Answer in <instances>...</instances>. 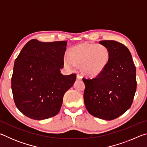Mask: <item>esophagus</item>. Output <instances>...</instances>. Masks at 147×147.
Here are the masks:
<instances>
[{
    "label": "esophagus",
    "instance_id": "34e87169",
    "mask_svg": "<svg viewBox=\"0 0 147 147\" xmlns=\"http://www.w3.org/2000/svg\"><path fill=\"white\" fill-rule=\"evenodd\" d=\"M76 78H77V80H82V76L80 74H77Z\"/></svg>",
    "mask_w": 147,
    "mask_h": 147
}]
</instances>
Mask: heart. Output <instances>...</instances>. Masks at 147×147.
Wrapping results in <instances>:
<instances>
[{
  "label": "heart",
  "mask_w": 147,
  "mask_h": 147,
  "mask_svg": "<svg viewBox=\"0 0 147 147\" xmlns=\"http://www.w3.org/2000/svg\"><path fill=\"white\" fill-rule=\"evenodd\" d=\"M110 59L109 49L103 45L84 43L73 47L69 56L63 58L65 65L74 69L80 65L82 73L88 76L94 77L105 70Z\"/></svg>",
  "instance_id": "heart-1"
}]
</instances>
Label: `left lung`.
Here are the masks:
<instances>
[{
    "mask_svg": "<svg viewBox=\"0 0 147 147\" xmlns=\"http://www.w3.org/2000/svg\"><path fill=\"white\" fill-rule=\"evenodd\" d=\"M110 51V59L95 78H83L84 104L91 115L113 120L130 108L137 87L136 69L128 49L113 40L100 41Z\"/></svg>",
    "mask_w": 147,
    "mask_h": 147,
    "instance_id": "obj_1",
    "label": "left lung"
}]
</instances>
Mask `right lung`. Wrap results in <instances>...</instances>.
I'll return each mask as SVG.
<instances>
[{
	"instance_id": "right-lung-1",
	"label": "right lung",
	"mask_w": 147,
	"mask_h": 147,
	"mask_svg": "<svg viewBox=\"0 0 147 147\" xmlns=\"http://www.w3.org/2000/svg\"><path fill=\"white\" fill-rule=\"evenodd\" d=\"M67 42L32 39L24 46L14 63L11 89L21 112L35 120L59 113L65 92L73 86L76 74L63 75V58Z\"/></svg>"
}]
</instances>
